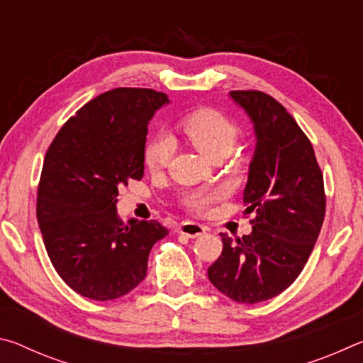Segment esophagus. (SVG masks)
<instances>
[{
	"label": "esophagus",
	"instance_id": "esophagus-1",
	"mask_svg": "<svg viewBox=\"0 0 363 363\" xmlns=\"http://www.w3.org/2000/svg\"><path fill=\"white\" fill-rule=\"evenodd\" d=\"M205 232H206L205 225L192 223V220H187V223H182L179 227H177V233H182V235H186L189 238L200 237V235H203Z\"/></svg>",
	"mask_w": 363,
	"mask_h": 363
}]
</instances>
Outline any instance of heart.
Instances as JSON below:
<instances>
[{
  "label": "heart",
  "mask_w": 363,
  "mask_h": 363,
  "mask_svg": "<svg viewBox=\"0 0 363 363\" xmlns=\"http://www.w3.org/2000/svg\"><path fill=\"white\" fill-rule=\"evenodd\" d=\"M181 128L195 149L210 160L218 155H229L240 134L235 123L213 108H200L189 113L182 120ZM173 152L174 144L171 138L157 136L145 145V167L153 173L163 169L169 163ZM218 199L219 192L216 190H195L184 195V205L190 211L205 213Z\"/></svg>",
  "instance_id": "b5f03b06"
}]
</instances>
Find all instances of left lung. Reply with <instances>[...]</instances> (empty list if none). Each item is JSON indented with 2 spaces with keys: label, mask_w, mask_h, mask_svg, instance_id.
I'll return each mask as SVG.
<instances>
[{
  "label": "left lung",
  "mask_w": 363,
  "mask_h": 363,
  "mask_svg": "<svg viewBox=\"0 0 363 363\" xmlns=\"http://www.w3.org/2000/svg\"><path fill=\"white\" fill-rule=\"evenodd\" d=\"M229 96L255 128L243 190L253 230L237 242L220 233L223 253L208 279L232 301L256 304L286 290L309 259L325 218L323 174L311 140L280 102L261 91Z\"/></svg>",
  "instance_id": "1"
}]
</instances>
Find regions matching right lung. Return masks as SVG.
I'll list each match as a JSON object with an SVG mask.
<instances>
[{
	"mask_svg": "<svg viewBox=\"0 0 363 363\" xmlns=\"http://www.w3.org/2000/svg\"><path fill=\"white\" fill-rule=\"evenodd\" d=\"M167 94L107 91L60 128L46 152L36 199L43 242L73 291L94 301L125 296L145 279L153 245L168 235L158 220L116 213L118 189L144 176L147 126Z\"/></svg>",
	"mask_w": 363,
	"mask_h": 363,
	"instance_id": "right-lung-1",
	"label": "right lung"
}]
</instances>
